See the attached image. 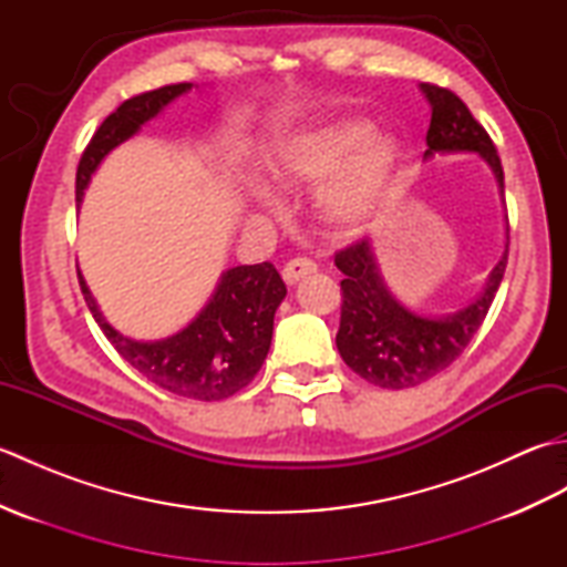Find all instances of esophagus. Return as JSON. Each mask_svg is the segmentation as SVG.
I'll return each mask as SVG.
<instances>
[{"label": "esophagus", "instance_id": "1", "mask_svg": "<svg viewBox=\"0 0 567 567\" xmlns=\"http://www.w3.org/2000/svg\"><path fill=\"white\" fill-rule=\"evenodd\" d=\"M311 272H317V262H315V260H309V258H292L290 262L285 265L282 277H285L287 285H295V282H299V280H302V277H307V275H311Z\"/></svg>", "mask_w": 567, "mask_h": 567}]
</instances>
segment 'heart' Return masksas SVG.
<instances>
[{"label":"heart","mask_w":567,"mask_h":567,"mask_svg":"<svg viewBox=\"0 0 567 567\" xmlns=\"http://www.w3.org/2000/svg\"><path fill=\"white\" fill-rule=\"evenodd\" d=\"M390 167V143L368 134L365 124L339 122L287 143L280 163L285 185H319V204L329 219L355 224L370 212ZM265 204H275L262 192Z\"/></svg>","instance_id":"b5f03b06"}]
</instances>
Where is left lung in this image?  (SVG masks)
<instances>
[{
    "mask_svg": "<svg viewBox=\"0 0 567 567\" xmlns=\"http://www.w3.org/2000/svg\"><path fill=\"white\" fill-rule=\"evenodd\" d=\"M431 104V124L426 131V158L433 153H480L497 175L504 192V171L485 126L470 114L455 92L439 84H421ZM509 238V236H507ZM509 240L502 260L489 272L473 305L443 319H429L404 309L382 285L370 244L365 238L336 252V268L343 272L341 327L336 346L346 365L370 384L384 390L416 388L436 378L463 355L477 329L483 327L507 268Z\"/></svg>",
    "mask_w": 567,
    "mask_h": 567,
    "instance_id": "obj_1",
    "label": "left lung"
}]
</instances>
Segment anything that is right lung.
Instances as JSON below:
<instances>
[{"label": "right lung", "mask_w": 567, "mask_h": 567, "mask_svg": "<svg viewBox=\"0 0 567 567\" xmlns=\"http://www.w3.org/2000/svg\"><path fill=\"white\" fill-rule=\"evenodd\" d=\"M189 87V82H177L134 94L104 118L78 165V204L104 155L134 136L148 118ZM78 280L94 321L131 368L167 392L202 402L226 400L258 375L270 351L275 309L287 295L282 277L272 268V262L238 265L221 275L209 305L187 329L165 341L143 343L131 341L112 329L100 315L80 272Z\"/></svg>", "instance_id": "add662e5"}]
</instances>
